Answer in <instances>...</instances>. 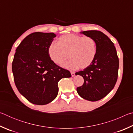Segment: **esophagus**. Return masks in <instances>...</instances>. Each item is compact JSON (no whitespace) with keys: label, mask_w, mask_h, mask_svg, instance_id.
I'll return each mask as SVG.
<instances>
[{"label":"esophagus","mask_w":133,"mask_h":133,"mask_svg":"<svg viewBox=\"0 0 133 133\" xmlns=\"http://www.w3.org/2000/svg\"><path fill=\"white\" fill-rule=\"evenodd\" d=\"M70 73H71V75L72 77H74V76H75V72H73V71H71Z\"/></svg>","instance_id":"obj_1"}]
</instances>
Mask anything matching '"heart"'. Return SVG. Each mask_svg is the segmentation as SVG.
<instances>
[{
  "label": "heart",
  "instance_id": "1",
  "mask_svg": "<svg viewBox=\"0 0 133 133\" xmlns=\"http://www.w3.org/2000/svg\"><path fill=\"white\" fill-rule=\"evenodd\" d=\"M50 59L56 64L63 63L69 58L71 59L63 64L66 68L84 69L90 66L97 53L96 43L93 38L67 34L58 38L57 43H52L48 48Z\"/></svg>",
  "mask_w": 133,
  "mask_h": 133
}]
</instances>
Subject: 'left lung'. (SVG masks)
I'll use <instances>...</instances> for the list:
<instances>
[{
  "instance_id": "left-lung-1",
  "label": "left lung",
  "mask_w": 133,
  "mask_h": 133,
  "mask_svg": "<svg viewBox=\"0 0 133 133\" xmlns=\"http://www.w3.org/2000/svg\"><path fill=\"white\" fill-rule=\"evenodd\" d=\"M80 33L95 40L97 53L90 66L76 73L84 78V83L77 87V91L85 100L96 102L113 89L118 77V58L114 43L102 31L88 30Z\"/></svg>"
}]
</instances>
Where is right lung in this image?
I'll return each instance as SVG.
<instances>
[{"label":"right lung","mask_w":133,"mask_h":133,"mask_svg":"<svg viewBox=\"0 0 133 133\" xmlns=\"http://www.w3.org/2000/svg\"><path fill=\"white\" fill-rule=\"evenodd\" d=\"M56 36L54 33H33L16 50L12 63L16 86L34 104L52 102L57 96L59 80L71 76L69 70L57 66L49 57L48 48Z\"/></svg>","instance_id":"obj_1"}]
</instances>
